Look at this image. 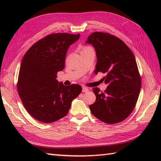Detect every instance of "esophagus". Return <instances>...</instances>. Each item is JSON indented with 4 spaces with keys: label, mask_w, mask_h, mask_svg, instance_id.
I'll return each mask as SVG.
<instances>
[{
    "label": "esophagus",
    "mask_w": 161,
    "mask_h": 161,
    "mask_svg": "<svg viewBox=\"0 0 161 161\" xmlns=\"http://www.w3.org/2000/svg\"><path fill=\"white\" fill-rule=\"evenodd\" d=\"M88 91V88L86 86H82V92L83 93H87Z\"/></svg>",
    "instance_id": "1"
}]
</instances>
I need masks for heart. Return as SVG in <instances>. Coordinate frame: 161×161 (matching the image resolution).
I'll use <instances>...</instances> for the list:
<instances>
[{"instance_id": "1", "label": "heart", "mask_w": 161, "mask_h": 161, "mask_svg": "<svg viewBox=\"0 0 161 161\" xmlns=\"http://www.w3.org/2000/svg\"><path fill=\"white\" fill-rule=\"evenodd\" d=\"M89 50H94L91 46H84L82 48H81V52H84V51H89Z\"/></svg>"}]
</instances>
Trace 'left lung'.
<instances>
[{"label":"left lung","instance_id":"1","mask_svg":"<svg viewBox=\"0 0 161 161\" xmlns=\"http://www.w3.org/2000/svg\"><path fill=\"white\" fill-rule=\"evenodd\" d=\"M86 43L96 51L95 73L106 74L102 80L108 85L104 92L93 88L96 100L89 106L92 114L107 124L125 120L134 109L141 88L135 57L124 42L107 32H93Z\"/></svg>","mask_w":161,"mask_h":161}]
</instances>
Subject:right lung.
Segmentation results:
<instances>
[{"mask_svg":"<svg viewBox=\"0 0 161 161\" xmlns=\"http://www.w3.org/2000/svg\"><path fill=\"white\" fill-rule=\"evenodd\" d=\"M80 34L54 33L30 47L20 64L17 91L26 111L43 123H51L66 116L71 102L81 93L78 84L65 86L57 80L64 70L66 52Z\"/></svg>","mask_w":161,"mask_h":161,"instance_id":"add662e5","label":"right lung"}]
</instances>
